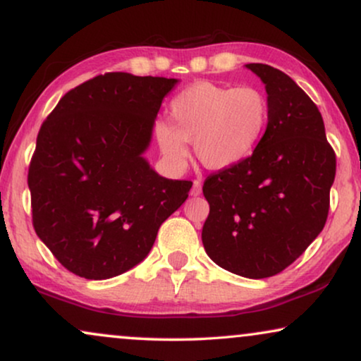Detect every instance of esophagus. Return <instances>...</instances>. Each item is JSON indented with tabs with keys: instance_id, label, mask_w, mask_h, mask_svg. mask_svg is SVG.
Segmentation results:
<instances>
[{
	"instance_id": "obj_1",
	"label": "esophagus",
	"mask_w": 361,
	"mask_h": 361,
	"mask_svg": "<svg viewBox=\"0 0 361 361\" xmlns=\"http://www.w3.org/2000/svg\"><path fill=\"white\" fill-rule=\"evenodd\" d=\"M201 188H203V186H201V181L200 180H195L193 181V188H191V196H198V195H201Z\"/></svg>"
}]
</instances>
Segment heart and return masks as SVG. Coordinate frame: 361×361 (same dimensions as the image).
<instances>
[{
	"label": "heart",
	"mask_w": 361,
	"mask_h": 361,
	"mask_svg": "<svg viewBox=\"0 0 361 361\" xmlns=\"http://www.w3.org/2000/svg\"><path fill=\"white\" fill-rule=\"evenodd\" d=\"M269 115L271 107L261 89H234L203 80L173 97L168 107L170 123L158 120L153 132L171 166H185L186 142H193L196 157L206 168L226 170L251 157L266 132Z\"/></svg>",
	"instance_id": "b5f03b06"
}]
</instances>
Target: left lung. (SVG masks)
<instances>
[{"instance_id":"obj_1","label":"left lung","mask_w":361,"mask_h":361,"mask_svg":"<svg viewBox=\"0 0 361 361\" xmlns=\"http://www.w3.org/2000/svg\"><path fill=\"white\" fill-rule=\"evenodd\" d=\"M266 85L269 125L246 160L206 178V254L249 279L276 276L324 229L337 160L312 99L282 71L246 64Z\"/></svg>"}]
</instances>
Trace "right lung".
Wrapping results in <instances>:
<instances>
[{
    "mask_svg": "<svg viewBox=\"0 0 361 361\" xmlns=\"http://www.w3.org/2000/svg\"><path fill=\"white\" fill-rule=\"evenodd\" d=\"M178 79L109 72L77 85L42 123L27 186L32 224L75 276L104 281L148 256L191 181L158 175L143 153Z\"/></svg>",
    "mask_w": 361,
    "mask_h": 361,
    "instance_id": "obj_1",
    "label": "right lung"
}]
</instances>
